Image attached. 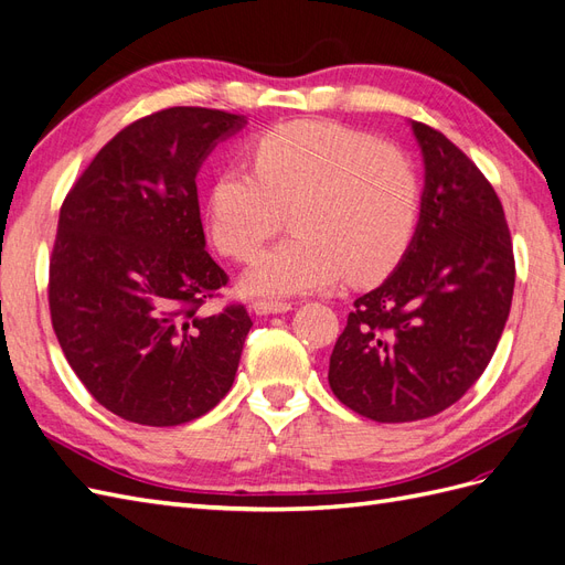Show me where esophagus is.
I'll return each mask as SVG.
<instances>
[{"mask_svg": "<svg viewBox=\"0 0 565 565\" xmlns=\"http://www.w3.org/2000/svg\"><path fill=\"white\" fill-rule=\"evenodd\" d=\"M292 309V303L289 301H278V299H256L252 303V311L256 316H270V313H287Z\"/></svg>", "mask_w": 565, "mask_h": 565, "instance_id": "obj_1", "label": "esophagus"}]
</instances>
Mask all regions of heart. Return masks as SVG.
Segmentation results:
<instances>
[{
  "mask_svg": "<svg viewBox=\"0 0 565 565\" xmlns=\"http://www.w3.org/2000/svg\"><path fill=\"white\" fill-rule=\"evenodd\" d=\"M254 167L228 162L210 188L216 247L247 262L289 210L295 233L256 256L243 285L285 297L380 278L417 231L422 185L415 162L391 143L334 122L278 125L252 141Z\"/></svg>",
  "mask_w": 565,
  "mask_h": 565,
  "instance_id": "obj_1",
  "label": "heart"
}]
</instances>
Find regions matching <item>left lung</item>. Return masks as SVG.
I'll return each mask as SVG.
<instances>
[{"label": "left lung", "mask_w": 565, "mask_h": 565, "mask_svg": "<svg viewBox=\"0 0 565 565\" xmlns=\"http://www.w3.org/2000/svg\"><path fill=\"white\" fill-rule=\"evenodd\" d=\"M424 156L419 224L396 270L353 301L330 355V388L353 413L434 417L478 382L514 297L502 202L465 152L413 122Z\"/></svg>", "instance_id": "8db88e82"}]
</instances>
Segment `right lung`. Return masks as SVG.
I'll list each match as a JSON object with an SVG mask.
<instances>
[{
    "label": "right lung",
    "instance_id": "add662e5",
    "mask_svg": "<svg viewBox=\"0 0 565 565\" xmlns=\"http://www.w3.org/2000/svg\"><path fill=\"white\" fill-rule=\"evenodd\" d=\"M245 115L167 108L98 150L61 204L49 311L79 382L143 426L202 417L233 386L252 318L204 313L228 282L204 249L195 177Z\"/></svg>",
    "mask_w": 565,
    "mask_h": 565
}]
</instances>
